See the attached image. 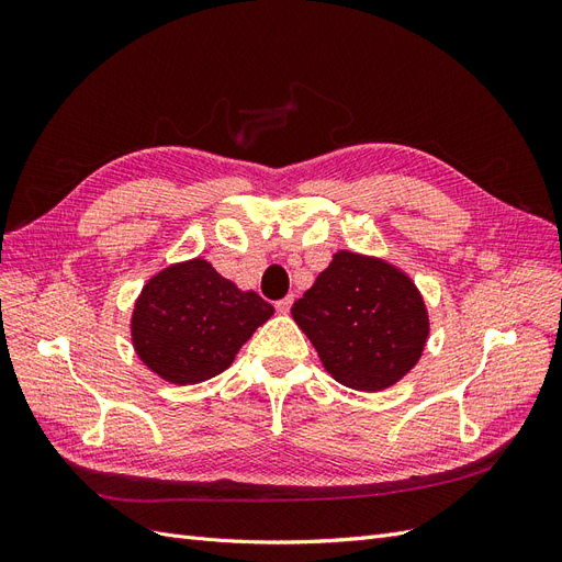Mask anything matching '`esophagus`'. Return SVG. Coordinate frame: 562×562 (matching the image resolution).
<instances>
[{
  "mask_svg": "<svg viewBox=\"0 0 562 562\" xmlns=\"http://www.w3.org/2000/svg\"><path fill=\"white\" fill-rule=\"evenodd\" d=\"M274 307H277V312H279V314H288V312H291V307H293V297L288 295V297L279 300V302L274 304Z\"/></svg>",
  "mask_w": 562,
  "mask_h": 562,
  "instance_id": "obj_1",
  "label": "esophagus"
}]
</instances>
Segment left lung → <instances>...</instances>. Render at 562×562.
I'll return each instance as SVG.
<instances>
[{"label":"left lung","mask_w":562,"mask_h":562,"mask_svg":"<svg viewBox=\"0 0 562 562\" xmlns=\"http://www.w3.org/2000/svg\"><path fill=\"white\" fill-rule=\"evenodd\" d=\"M330 375L356 391L396 384L419 361L429 316L401 269L339 250L291 310Z\"/></svg>","instance_id":"left-lung-1"}]
</instances>
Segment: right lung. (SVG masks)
I'll return each mask as SVG.
<instances>
[{"label": "right lung", "mask_w": 562, "mask_h": 562, "mask_svg": "<svg viewBox=\"0 0 562 562\" xmlns=\"http://www.w3.org/2000/svg\"><path fill=\"white\" fill-rule=\"evenodd\" d=\"M271 314L258 293L239 291L196 258L147 281L133 310V347L166 382L196 384L227 370Z\"/></svg>", "instance_id": "right-lung-1"}]
</instances>
